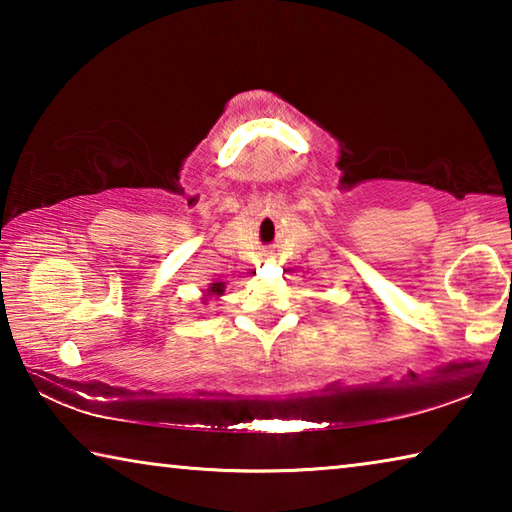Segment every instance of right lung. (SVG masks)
<instances>
[{
	"instance_id": "obj_1",
	"label": "right lung",
	"mask_w": 512,
	"mask_h": 512,
	"mask_svg": "<svg viewBox=\"0 0 512 512\" xmlns=\"http://www.w3.org/2000/svg\"><path fill=\"white\" fill-rule=\"evenodd\" d=\"M223 291H225V284L223 282H214V284H210V289H207V296H210V298L223 296Z\"/></svg>"
}]
</instances>
